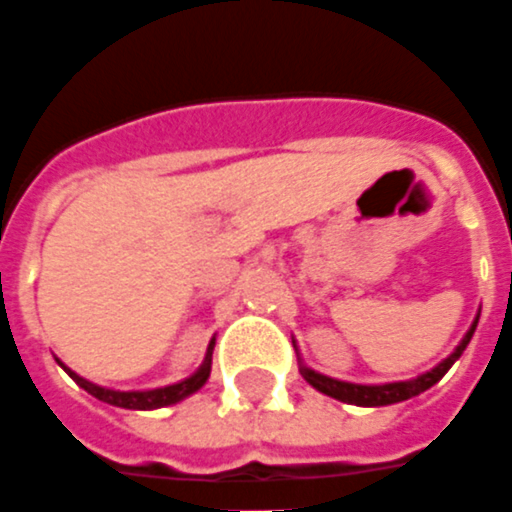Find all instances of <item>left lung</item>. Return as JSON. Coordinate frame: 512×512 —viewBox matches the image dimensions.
I'll list each match as a JSON object with an SVG mask.
<instances>
[{
	"mask_svg": "<svg viewBox=\"0 0 512 512\" xmlns=\"http://www.w3.org/2000/svg\"><path fill=\"white\" fill-rule=\"evenodd\" d=\"M474 329H477V321L474 326L466 332L463 337V343L452 351L441 365H436L430 373L419 378H411V381H397V384H381V386H365V384H345V381H337V378H326L321 373H315V370H307V367H301V376L307 378L318 392L323 395L334 397V400H343V403H351V406H389V403H400V400H408V397L419 395V392H425L430 386L441 381V376L455 365V359L463 354V348L469 345L472 340Z\"/></svg>",
	"mask_w": 512,
	"mask_h": 512,
	"instance_id": "1",
	"label": "left lung"
}]
</instances>
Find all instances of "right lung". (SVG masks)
<instances>
[{"label":"right lung","instance_id":"obj_1","mask_svg":"<svg viewBox=\"0 0 512 512\" xmlns=\"http://www.w3.org/2000/svg\"><path fill=\"white\" fill-rule=\"evenodd\" d=\"M211 351H213V343L211 348H208V356H205V365H202L194 376L186 378V381H180V384L164 386V389H150V392H115V389H104V386H95L90 384V381H84L82 376L71 373L68 367H65V370L71 373L73 381L82 386V389H87L90 395L98 397V400H104V403H109V406L139 408V411H147V408L172 406V403H178V400H183V397L194 395V392L208 381V376H211Z\"/></svg>","mask_w":512,"mask_h":512}]
</instances>
